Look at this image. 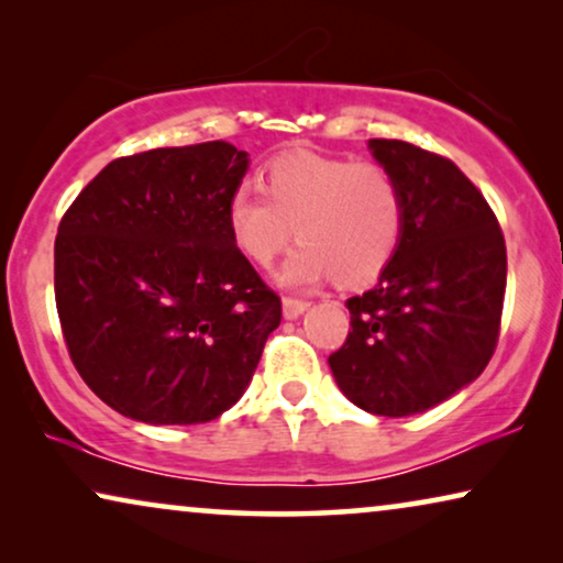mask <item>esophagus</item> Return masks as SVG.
Masks as SVG:
<instances>
[{"label":"esophagus","mask_w":563,"mask_h":563,"mask_svg":"<svg viewBox=\"0 0 563 563\" xmlns=\"http://www.w3.org/2000/svg\"><path fill=\"white\" fill-rule=\"evenodd\" d=\"M282 305H284V318H287V320L299 318V314H302L307 307H310L307 299H297V297H284Z\"/></svg>","instance_id":"esophagus-1"}]
</instances>
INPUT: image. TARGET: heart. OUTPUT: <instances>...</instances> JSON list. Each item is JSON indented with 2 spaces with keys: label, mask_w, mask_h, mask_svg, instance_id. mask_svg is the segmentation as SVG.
<instances>
[{
  "label": "heart",
  "mask_w": 563,
  "mask_h": 563,
  "mask_svg": "<svg viewBox=\"0 0 563 563\" xmlns=\"http://www.w3.org/2000/svg\"><path fill=\"white\" fill-rule=\"evenodd\" d=\"M228 230L251 264L279 256L291 233L302 243L284 282L310 287L328 276L341 287L379 279L407 225L405 191L387 166L322 153L268 161L264 189L243 181L228 197Z\"/></svg>",
  "instance_id": "b5f03b06"
}]
</instances>
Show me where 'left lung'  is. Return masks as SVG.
<instances>
[{"mask_svg": "<svg viewBox=\"0 0 563 563\" xmlns=\"http://www.w3.org/2000/svg\"><path fill=\"white\" fill-rule=\"evenodd\" d=\"M405 191L407 225L379 284L351 297V330L328 364L343 395L382 418L441 405L474 382L499 341L507 284L503 228L451 158L374 137Z\"/></svg>", "mask_w": 563, "mask_h": 563, "instance_id": "1", "label": "left lung"}]
</instances>
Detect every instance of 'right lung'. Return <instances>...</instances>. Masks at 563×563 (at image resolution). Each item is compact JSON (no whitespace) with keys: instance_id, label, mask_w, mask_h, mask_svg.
Instances as JSON below:
<instances>
[{"instance_id":"right-lung-1","label":"right lung","mask_w":563,"mask_h":563,"mask_svg":"<svg viewBox=\"0 0 563 563\" xmlns=\"http://www.w3.org/2000/svg\"><path fill=\"white\" fill-rule=\"evenodd\" d=\"M249 153L207 141L107 164L60 218L56 310L95 395L151 426H199L249 387L282 299L228 230Z\"/></svg>"}]
</instances>
